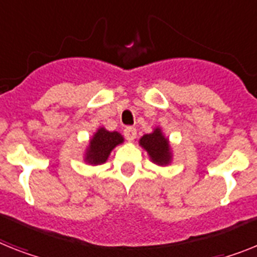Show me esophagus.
Returning a JSON list of instances; mask_svg holds the SVG:
<instances>
[{"instance_id":"obj_1","label":"esophagus","mask_w":257,"mask_h":257,"mask_svg":"<svg viewBox=\"0 0 257 257\" xmlns=\"http://www.w3.org/2000/svg\"><path fill=\"white\" fill-rule=\"evenodd\" d=\"M124 136L128 141H133L136 139V136H137V131H136L135 126H126L124 129Z\"/></svg>"}]
</instances>
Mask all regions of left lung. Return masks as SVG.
Wrapping results in <instances>:
<instances>
[{"instance_id":"left-lung-1","label":"left lung","mask_w":257,"mask_h":257,"mask_svg":"<svg viewBox=\"0 0 257 257\" xmlns=\"http://www.w3.org/2000/svg\"><path fill=\"white\" fill-rule=\"evenodd\" d=\"M140 145L149 153L153 162L158 165H167L170 162L169 141L162 135L161 129H155L150 135H145L140 140Z\"/></svg>"}]
</instances>
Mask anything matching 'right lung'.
Returning <instances> with one entry per match:
<instances>
[{
    "label": "right lung",
    "mask_w": 257,
    "mask_h": 257,
    "mask_svg": "<svg viewBox=\"0 0 257 257\" xmlns=\"http://www.w3.org/2000/svg\"><path fill=\"white\" fill-rule=\"evenodd\" d=\"M122 140L124 139L120 133L108 132V131L100 128L90 141V148L86 153V161L92 165L104 163L112 149L118 144H121Z\"/></svg>",
    "instance_id": "add662e5"
}]
</instances>
